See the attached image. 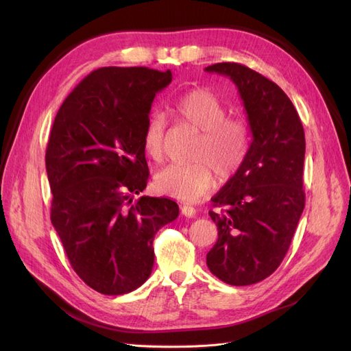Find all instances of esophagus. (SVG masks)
I'll return each mask as SVG.
<instances>
[{
  "mask_svg": "<svg viewBox=\"0 0 351 351\" xmlns=\"http://www.w3.org/2000/svg\"><path fill=\"white\" fill-rule=\"evenodd\" d=\"M182 214L187 218H193L196 215V208L192 205H183L182 206Z\"/></svg>",
  "mask_w": 351,
  "mask_h": 351,
  "instance_id": "34e87169",
  "label": "esophagus"
}]
</instances>
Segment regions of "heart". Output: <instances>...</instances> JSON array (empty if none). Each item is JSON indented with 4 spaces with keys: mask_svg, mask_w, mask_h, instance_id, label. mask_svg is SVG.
Wrapping results in <instances>:
<instances>
[{
    "mask_svg": "<svg viewBox=\"0 0 351 351\" xmlns=\"http://www.w3.org/2000/svg\"><path fill=\"white\" fill-rule=\"evenodd\" d=\"M173 112L180 123L197 132L189 152L192 162L159 169L155 186L168 196L196 202L214 187V172L219 180H228L239 171L249 152V127L240 117L227 115L224 102L206 89L184 93L174 104ZM143 145L147 155L161 161L165 146L162 115L155 114L147 120Z\"/></svg>",
    "mask_w": 351,
    "mask_h": 351,
    "instance_id": "obj_1",
    "label": "heart"
}]
</instances>
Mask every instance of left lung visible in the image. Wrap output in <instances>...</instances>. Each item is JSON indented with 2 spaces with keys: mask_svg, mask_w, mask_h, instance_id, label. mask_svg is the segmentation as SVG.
Returning a JSON list of instances; mask_svg holds the SVG:
<instances>
[{
  "mask_svg": "<svg viewBox=\"0 0 351 351\" xmlns=\"http://www.w3.org/2000/svg\"><path fill=\"white\" fill-rule=\"evenodd\" d=\"M205 71L236 84L252 132L243 165L210 199L218 240L206 265L230 285L256 284L280 267L304 209V130L277 83L237 62Z\"/></svg>",
  "mask_w": 351,
  "mask_h": 351,
  "instance_id": "1",
  "label": "left lung"
}]
</instances>
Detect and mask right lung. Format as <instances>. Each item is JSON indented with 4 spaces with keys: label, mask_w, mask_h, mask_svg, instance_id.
Here are the masks:
<instances>
[{
    "label": "right lung",
    "mask_w": 351,
    "mask_h": 351,
    "mask_svg": "<svg viewBox=\"0 0 351 351\" xmlns=\"http://www.w3.org/2000/svg\"><path fill=\"white\" fill-rule=\"evenodd\" d=\"M169 70L102 67L60 107L47 146L51 222L73 269L105 295L130 293L149 278L156 231L178 205L143 192L149 168L143 134Z\"/></svg>",
    "instance_id": "obj_1"
}]
</instances>
